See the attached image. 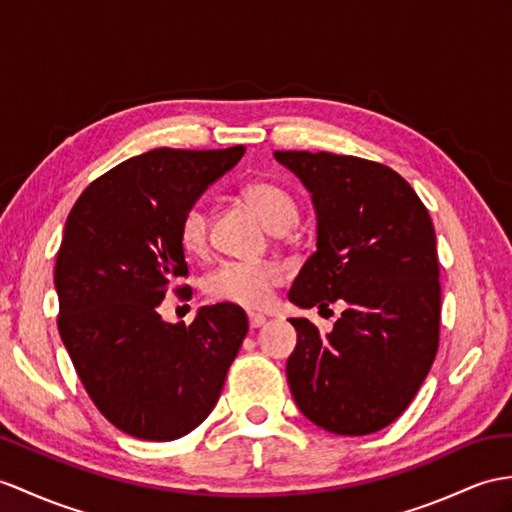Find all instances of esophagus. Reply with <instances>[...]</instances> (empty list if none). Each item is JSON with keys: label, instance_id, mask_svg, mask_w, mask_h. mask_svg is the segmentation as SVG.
<instances>
[{"label": "esophagus", "instance_id": "1", "mask_svg": "<svg viewBox=\"0 0 512 512\" xmlns=\"http://www.w3.org/2000/svg\"><path fill=\"white\" fill-rule=\"evenodd\" d=\"M265 317L263 315H249V328H263L265 326Z\"/></svg>", "mask_w": 512, "mask_h": 512}]
</instances>
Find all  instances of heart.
<instances>
[{
  "mask_svg": "<svg viewBox=\"0 0 512 512\" xmlns=\"http://www.w3.org/2000/svg\"><path fill=\"white\" fill-rule=\"evenodd\" d=\"M245 202L252 206L271 232H286L295 219L293 197L271 182H249L243 186ZM180 245L186 254L202 256L208 249V213L202 204L184 210L178 226ZM284 282V269L273 263H223L206 278V293L217 302L245 308H265L273 289Z\"/></svg>",
  "mask_w": 512,
  "mask_h": 512,
  "instance_id": "obj_1",
  "label": "heart"
}]
</instances>
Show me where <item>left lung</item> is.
<instances>
[{
  "label": "left lung",
  "mask_w": 512,
  "mask_h": 512,
  "mask_svg": "<svg viewBox=\"0 0 512 512\" xmlns=\"http://www.w3.org/2000/svg\"><path fill=\"white\" fill-rule=\"evenodd\" d=\"M310 193L317 252L289 291L299 308L345 310L323 336L289 319L297 345L286 360L293 400L315 426L363 436L400 417L439 347L441 284L426 206L393 169L328 152H273Z\"/></svg>",
  "instance_id": "left-lung-1"
}]
</instances>
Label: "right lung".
<instances>
[{"instance_id": "1", "label": "right lung", "mask_w": 512, "mask_h": 512, "mask_svg": "<svg viewBox=\"0 0 512 512\" xmlns=\"http://www.w3.org/2000/svg\"><path fill=\"white\" fill-rule=\"evenodd\" d=\"M243 154L152 149L86 186L67 217L54 273L60 339L99 413L136 439L195 430L247 334L243 308L228 302L202 306L191 326L158 315L167 286L189 273L182 213Z\"/></svg>"}]
</instances>
